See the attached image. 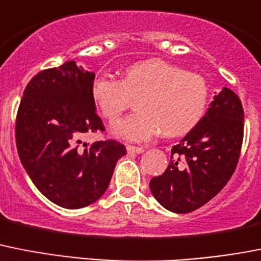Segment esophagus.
<instances>
[{"instance_id": "esophagus-1", "label": "esophagus", "mask_w": 261, "mask_h": 261, "mask_svg": "<svg viewBox=\"0 0 261 261\" xmlns=\"http://www.w3.org/2000/svg\"><path fill=\"white\" fill-rule=\"evenodd\" d=\"M126 150H128L129 153H137V154H140V153H142L145 149L142 148V146H135V145H126Z\"/></svg>"}]
</instances>
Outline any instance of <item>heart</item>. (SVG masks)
Masks as SVG:
<instances>
[{
    "label": "heart",
    "instance_id": "heart-1",
    "mask_svg": "<svg viewBox=\"0 0 261 261\" xmlns=\"http://www.w3.org/2000/svg\"><path fill=\"white\" fill-rule=\"evenodd\" d=\"M90 93L109 122L117 121L140 97L139 112L117 122L113 133L130 141H148L161 132L175 137L193 130L206 112L210 88L200 73L153 58L129 66L122 80L97 73Z\"/></svg>",
    "mask_w": 261,
    "mask_h": 261
}]
</instances>
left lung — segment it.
<instances>
[{
  "label": "left lung",
  "mask_w": 261,
  "mask_h": 261,
  "mask_svg": "<svg viewBox=\"0 0 261 261\" xmlns=\"http://www.w3.org/2000/svg\"><path fill=\"white\" fill-rule=\"evenodd\" d=\"M244 111L230 88L214 96L198 125L171 148L164 174L150 179L153 197L169 211L186 214L213 199L239 162Z\"/></svg>",
  "instance_id": "8db88e82"
}]
</instances>
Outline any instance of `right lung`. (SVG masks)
<instances>
[{"instance_id":"obj_1","label":"right lung","mask_w":261,"mask_h":261,"mask_svg":"<svg viewBox=\"0 0 261 261\" xmlns=\"http://www.w3.org/2000/svg\"><path fill=\"white\" fill-rule=\"evenodd\" d=\"M95 73L73 61L38 72L23 91L15 119L19 160L33 184L53 203L82 208L106 193L125 146L116 140L82 144L103 133L91 99Z\"/></svg>"}]
</instances>
